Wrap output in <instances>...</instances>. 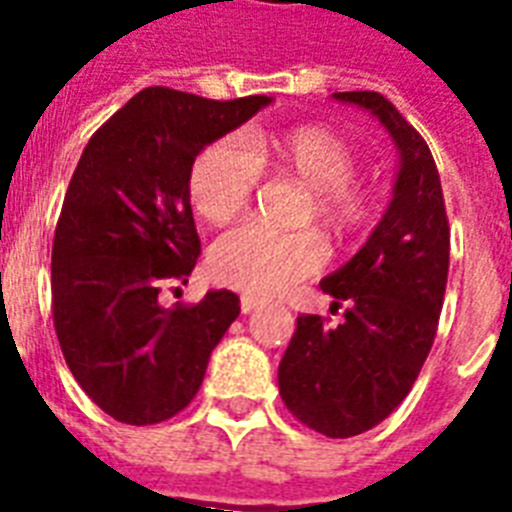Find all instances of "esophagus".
I'll return each mask as SVG.
<instances>
[{
	"instance_id": "1",
	"label": "esophagus",
	"mask_w": 512,
	"mask_h": 512,
	"mask_svg": "<svg viewBox=\"0 0 512 512\" xmlns=\"http://www.w3.org/2000/svg\"><path fill=\"white\" fill-rule=\"evenodd\" d=\"M239 305H242V313H252V310H260L265 302L260 297H255V294H242V302H239Z\"/></svg>"
}]
</instances>
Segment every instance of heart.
<instances>
[{"mask_svg":"<svg viewBox=\"0 0 512 512\" xmlns=\"http://www.w3.org/2000/svg\"><path fill=\"white\" fill-rule=\"evenodd\" d=\"M260 170L284 173L307 186L302 220H318L334 236H355L376 213L373 189L357 181L355 152L323 126L257 131L207 144L189 170L191 205L210 223H226L247 210ZM326 263V244L315 228L273 231L260 223L231 228L213 244L210 273L239 292L276 297L315 276Z\"/></svg>","mask_w":512,"mask_h":512,"instance_id":"heart-1","label":"heart"}]
</instances>
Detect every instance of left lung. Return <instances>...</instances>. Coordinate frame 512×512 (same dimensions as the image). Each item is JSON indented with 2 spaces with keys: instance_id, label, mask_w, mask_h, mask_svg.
Wrapping results in <instances>:
<instances>
[{
  "instance_id": "obj_1",
  "label": "left lung",
  "mask_w": 512,
  "mask_h": 512,
  "mask_svg": "<svg viewBox=\"0 0 512 512\" xmlns=\"http://www.w3.org/2000/svg\"><path fill=\"white\" fill-rule=\"evenodd\" d=\"M371 110L400 149L389 210L350 263L321 281L344 321L299 315L278 392L307 429L347 439L400 407L434 344L450 270V220L429 144L378 91H336Z\"/></svg>"
}]
</instances>
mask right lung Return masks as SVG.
I'll list each match as a JSON object with an SVG mask.
<instances>
[{"instance_id":"add662e5","label":"right lung","mask_w":512,"mask_h":512,"mask_svg":"<svg viewBox=\"0 0 512 512\" xmlns=\"http://www.w3.org/2000/svg\"><path fill=\"white\" fill-rule=\"evenodd\" d=\"M270 97L205 99L149 86L91 136L52 244V318L81 389L128 426L181 413L239 315L228 289L165 307L202 252L189 205L194 157Z\"/></svg>"}]
</instances>
